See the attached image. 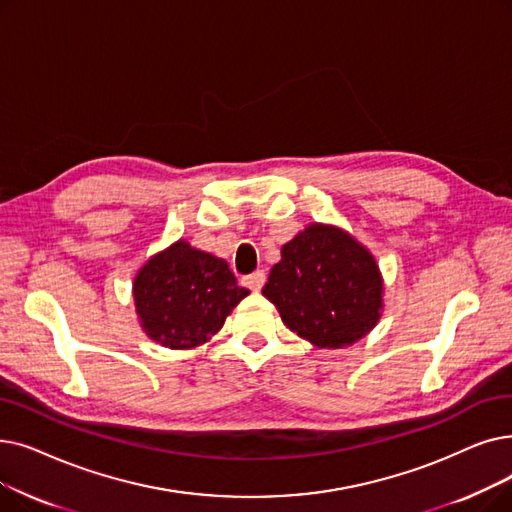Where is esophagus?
I'll list each match as a JSON object with an SVG mask.
<instances>
[{
	"instance_id": "obj_1",
	"label": "esophagus",
	"mask_w": 512,
	"mask_h": 512,
	"mask_svg": "<svg viewBox=\"0 0 512 512\" xmlns=\"http://www.w3.org/2000/svg\"><path fill=\"white\" fill-rule=\"evenodd\" d=\"M242 282H244V286L251 288V291H261V286L265 284V274L263 272H253L251 276H244Z\"/></svg>"
}]
</instances>
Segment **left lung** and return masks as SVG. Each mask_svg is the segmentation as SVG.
<instances>
[{
  "instance_id": "left-lung-1",
  "label": "left lung",
  "mask_w": 512,
  "mask_h": 512,
  "mask_svg": "<svg viewBox=\"0 0 512 512\" xmlns=\"http://www.w3.org/2000/svg\"><path fill=\"white\" fill-rule=\"evenodd\" d=\"M383 274L364 244L332 224H309L282 244L263 297L286 328L320 349L364 339L383 314Z\"/></svg>"
}]
</instances>
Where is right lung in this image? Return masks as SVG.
<instances>
[{
  "label": "right lung",
  "instance_id": "right-lung-1",
  "mask_svg": "<svg viewBox=\"0 0 512 512\" xmlns=\"http://www.w3.org/2000/svg\"><path fill=\"white\" fill-rule=\"evenodd\" d=\"M131 295L140 326L154 343L194 349L217 335L249 291L238 286L226 259L180 238L142 265Z\"/></svg>",
  "mask_w": 512,
  "mask_h": 512
}]
</instances>
